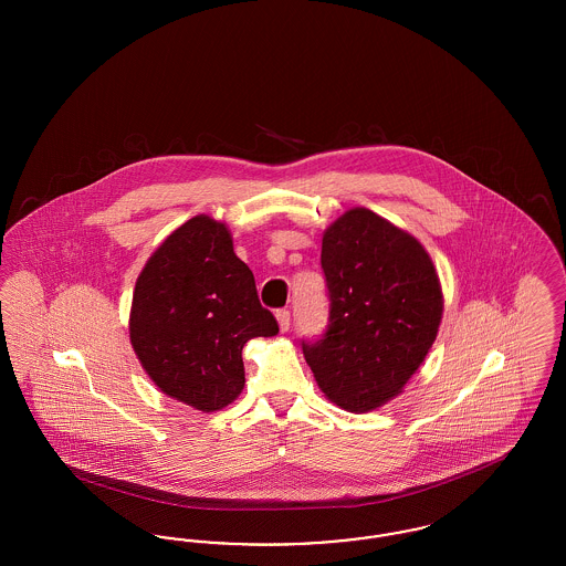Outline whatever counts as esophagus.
<instances>
[{
  "label": "esophagus",
  "mask_w": 566,
  "mask_h": 566,
  "mask_svg": "<svg viewBox=\"0 0 566 566\" xmlns=\"http://www.w3.org/2000/svg\"><path fill=\"white\" fill-rule=\"evenodd\" d=\"M275 318H277V324H280V331L286 333L289 326H291V312L289 310H277Z\"/></svg>",
  "instance_id": "1"
}]
</instances>
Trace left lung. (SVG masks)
Returning <instances> with one entry per match:
<instances>
[{"mask_svg": "<svg viewBox=\"0 0 566 566\" xmlns=\"http://www.w3.org/2000/svg\"><path fill=\"white\" fill-rule=\"evenodd\" d=\"M328 328L303 354L331 403L367 413L403 392L437 339L443 293L429 252L367 208L326 227Z\"/></svg>", "mask_w": 566, "mask_h": 566, "instance_id": "1", "label": "left lung"}]
</instances>
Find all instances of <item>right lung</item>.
<instances>
[{"label": "right lung", "mask_w": 566, "mask_h": 566, "mask_svg": "<svg viewBox=\"0 0 566 566\" xmlns=\"http://www.w3.org/2000/svg\"><path fill=\"white\" fill-rule=\"evenodd\" d=\"M250 268L224 222L199 214L150 254L135 282L129 339L163 395L203 413L242 395L243 346L273 337Z\"/></svg>", "instance_id": "obj_1"}]
</instances>
